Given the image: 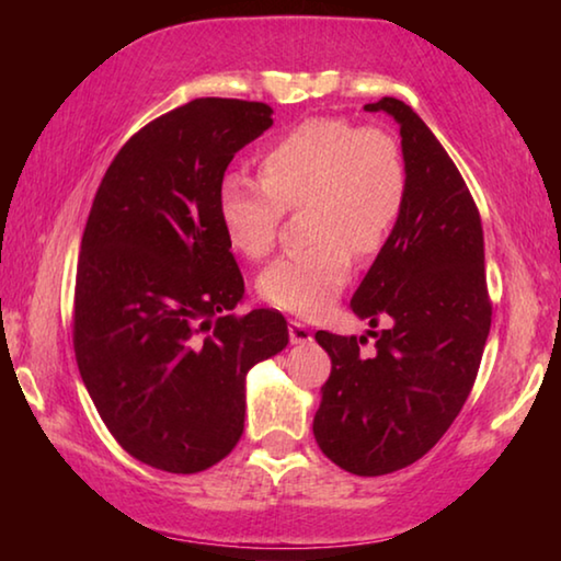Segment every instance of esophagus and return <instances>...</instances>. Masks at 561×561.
Instances as JSON below:
<instances>
[{"label": "esophagus", "mask_w": 561, "mask_h": 561, "mask_svg": "<svg viewBox=\"0 0 561 561\" xmlns=\"http://www.w3.org/2000/svg\"><path fill=\"white\" fill-rule=\"evenodd\" d=\"M289 339H291V344H309V341L314 339V334H311V329L307 324H301V321L291 319L289 321Z\"/></svg>", "instance_id": "obj_1"}]
</instances>
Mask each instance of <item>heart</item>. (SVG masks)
<instances>
[{"label":"heart","mask_w":561,"mask_h":561,"mask_svg":"<svg viewBox=\"0 0 561 561\" xmlns=\"http://www.w3.org/2000/svg\"><path fill=\"white\" fill-rule=\"evenodd\" d=\"M408 197V170L391 133L314 116L282 133L260 156V183L230 178L217 213L227 242L264 260L277 242L284 210H304L309 250L279 257L260 277L277 309L321 317L351 279L354 249L371 260L391 240Z\"/></svg>","instance_id":"obj_1"}]
</instances>
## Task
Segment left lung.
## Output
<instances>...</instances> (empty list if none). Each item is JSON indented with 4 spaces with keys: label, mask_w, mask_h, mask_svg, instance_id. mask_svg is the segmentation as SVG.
Listing matches in <instances>:
<instances>
[{
    "label": "left lung",
    "mask_w": 561,
    "mask_h": 561,
    "mask_svg": "<svg viewBox=\"0 0 561 561\" xmlns=\"http://www.w3.org/2000/svg\"><path fill=\"white\" fill-rule=\"evenodd\" d=\"M401 126L408 197L391 240L358 284L351 309L381 331H317L331 358L314 438L321 453L360 478L421 460L458 417L490 334L482 222L468 185L421 116L386 96L366 103Z\"/></svg>",
    "instance_id": "left-lung-1"
}]
</instances>
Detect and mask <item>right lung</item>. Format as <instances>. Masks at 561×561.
<instances>
[{
    "label": "right lung",
    "mask_w": 561,
    "mask_h": 561,
    "mask_svg": "<svg viewBox=\"0 0 561 561\" xmlns=\"http://www.w3.org/2000/svg\"><path fill=\"white\" fill-rule=\"evenodd\" d=\"M272 113L190 101L140 128L93 197L76 270V364L113 438L150 468L193 474L230 455L247 374L289 344L279 311L230 314L244 279L217 213L227 165Z\"/></svg>",
    "instance_id": "right-lung-1"
}]
</instances>
